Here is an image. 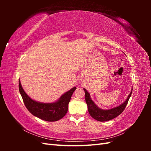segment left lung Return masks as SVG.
Segmentation results:
<instances>
[{"instance_id":"left-lung-1","label":"left lung","mask_w":151,"mask_h":151,"mask_svg":"<svg viewBox=\"0 0 151 151\" xmlns=\"http://www.w3.org/2000/svg\"><path fill=\"white\" fill-rule=\"evenodd\" d=\"M84 90L85 91L86 102L87 103V105H88V111L90 115L93 118H94L95 120L99 122H106L111 120L120 115L127 106V103L129 102V100L132 93V90L129 96H128L127 99H126V101L122 104H120V106L104 110V109H102L98 107L92 101V99H91L89 93L87 91L86 89H84Z\"/></svg>"}]
</instances>
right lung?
<instances>
[{
  "instance_id": "right-lung-1",
  "label": "right lung",
  "mask_w": 151,
  "mask_h": 151,
  "mask_svg": "<svg viewBox=\"0 0 151 151\" xmlns=\"http://www.w3.org/2000/svg\"><path fill=\"white\" fill-rule=\"evenodd\" d=\"M19 89L26 108L32 115L47 122H55L60 120L66 115L68 103L76 88L74 87L67 91L57 102L53 103H40L31 99L22 89L20 80Z\"/></svg>"
}]
</instances>
